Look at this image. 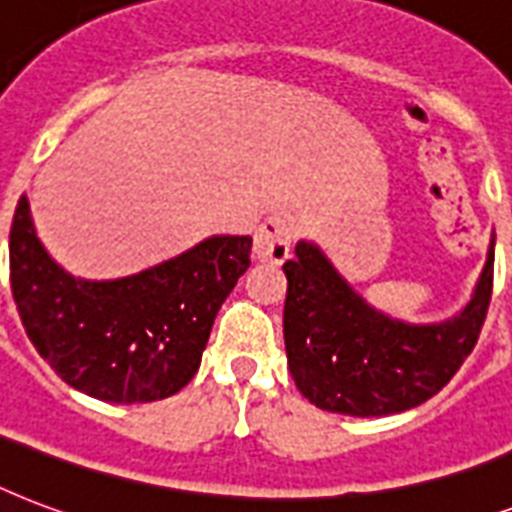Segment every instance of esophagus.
<instances>
[{"mask_svg": "<svg viewBox=\"0 0 512 512\" xmlns=\"http://www.w3.org/2000/svg\"><path fill=\"white\" fill-rule=\"evenodd\" d=\"M293 243V224L285 216H269L259 224L256 237H253V253L261 261H275L283 264L291 253Z\"/></svg>", "mask_w": 512, "mask_h": 512, "instance_id": "1", "label": "esophagus"}]
</instances>
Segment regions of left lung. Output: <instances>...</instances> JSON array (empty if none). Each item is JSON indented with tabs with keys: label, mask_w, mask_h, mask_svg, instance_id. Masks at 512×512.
I'll list each match as a JSON object with an SVG mask.
<instances>
[{
	"label": "left lung",
	"mask_w": 512,
	"mask_h": 512,
	"mask_svg": "<svg viewBox=\"0 0 512 512\" xmlns=\"http://www.w3.org/2000/svg\"><path fill=\"white\" fill-rule=\"evenodd\" d=\"M283 272L285 355L301 395L334 414L387 417L433 398L473 352L491 299L494 235L467 304L438 323L374 307L312 240L296 243Z\"/></svg>",
	"instance_id": "1"
}]
</instances>
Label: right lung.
<instances>
[{
    "instance_id": "right-lung-1",
    "label": "right lung",
    "mask_w": 512,
    "mask_h": 512,
    "mask_svg": "<svg viewBox=\"0 0 512 512\" xmlns=\"http://www.w3.org/2000/svg\"><path fill=\"white\" fill-rule=\"evenodd\" d=\"M251 243L211 235L136 275L87 280L50 256L23 194L10 285L31 344L63 382L106 403H149L197 374L221 304L251 267Z\"/></svg>"
}]
</instances>
